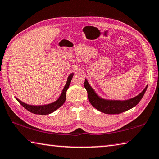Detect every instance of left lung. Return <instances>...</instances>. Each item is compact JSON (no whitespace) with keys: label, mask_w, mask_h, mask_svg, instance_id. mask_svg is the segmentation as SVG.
Returning a JSON list of instances; mask_svg holds the SVG:
<instances>
[{"label":"left lung","mask_w":159,"mask_h":159,"mask_svg":"<svg viewBox=\"0 0 159 159\" xmlns=\"http://www.w3.org/2000/svg\"><path fill=\"white\" fill-rule=\"evenodd\" d=\"M84 87L87 90L88 99L92 106H94L98 111L106 114H120L134 108L140 102L148 88L147 86L140 94L131 99L126 101H109L101 99L98 97L86 79L84 83Z\"/></svg>","instance_id":"8db88e82"}]
</instances>
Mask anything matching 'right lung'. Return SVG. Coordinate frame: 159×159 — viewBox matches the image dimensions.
<instances>
[{
  "instance_id": "right-lung-1",
  "label": "right lung",
  "mask_w": 159,
  "mask_h": 159,
  "mask_svg": "<svg viewBox=\"0 0 159 159\" xmlns=\"http://www.w3.org/2000/svg\"><path fill=\"white\" fill-rule=\"evenodd\" d=\"M73 74H71L70 76L68 77L66 85L65 86L64 89H63L62 92L59 99H57L56 102H55L50 104L45 105V106H31L28 105L26 103L22 102L19 99L16 98V99L18 101L19 103L21 104L23 107H24L25 109L28 110V111H30L32 113L37 114V115H48L51 113V112L56 111L57 108H59L63 103H65L66 99V93H67V90L69 88V86L71 83V80L73 77Z\"/></svg>"
}]
</instances>
